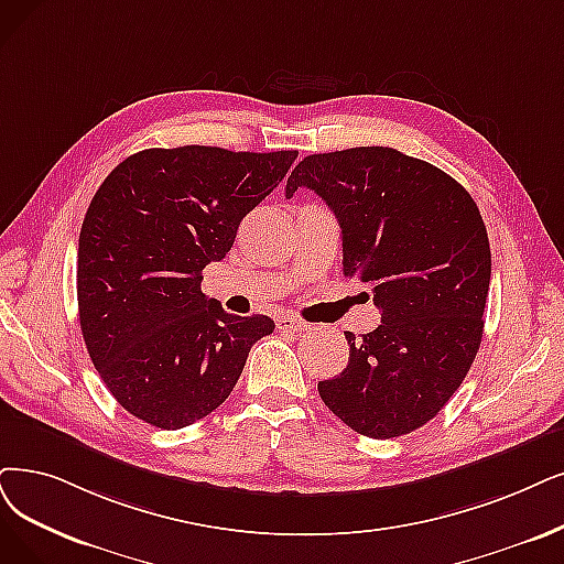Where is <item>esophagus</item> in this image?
I'll return each mask as SVG.
<instances>
[{
	"instance_id": "esophagus-1",
	"label": "esophagus",
	"mask_w": 564,
	"mask_h": 564,
	"mask_svg": "<svg viewBox=\"0 0 564 564\" xmlns=\"http://www.w3.org/2000/svg\"><path fill=\"white\" fill-rule=\"evenodd\" d=\"M278 328L286 330V333H305V330H310V324L299 317H289V314H284V317L278 319Z\"/></svg>"
}]
</instances>
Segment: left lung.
I'll list each match as a JSON object with an SVG mask.
<instances>
[{
    "label": "left lung",
    "mask_w": 564,
    "mask_h": 564,
    "mask_svg": "<svg viewBox=\"0 0 564 564\" xmlns=\"http://www.w3.org/2000/svg\"><path fill=\"white\" fill-rule=\"evenodd\" d=\"M319 194L343 234V270L372 289L381 324L345 333L349 364L319 381L351 431L389 440L437 416L463 384L484 335L490 245L467 189L393 148L310 154L286 196Z\"/></svg>",
    "instance_id": "obj_1"
}]
</instances>
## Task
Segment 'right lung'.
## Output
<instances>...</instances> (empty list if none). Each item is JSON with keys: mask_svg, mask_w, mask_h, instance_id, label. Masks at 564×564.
Returning <instances> with one entry per match:
<instances>
[{"mask_svg": "<svg viewBox=\"0 0 564 564\" xmlns=\"http://www.w3.org/2000/svg\"><path fill=\"white\" fill-rule=\"evenodd\" d=\"M296 156L150 148L97 189L78 238V317L89 358L129 414L164 431L206 419L273 333L265 314L224 312L200 280Z\"/></svg>", "mask_w": 564, "mask_h": 564, "instance_id": "add662e5", "label": "right lung"}]
</instances>
